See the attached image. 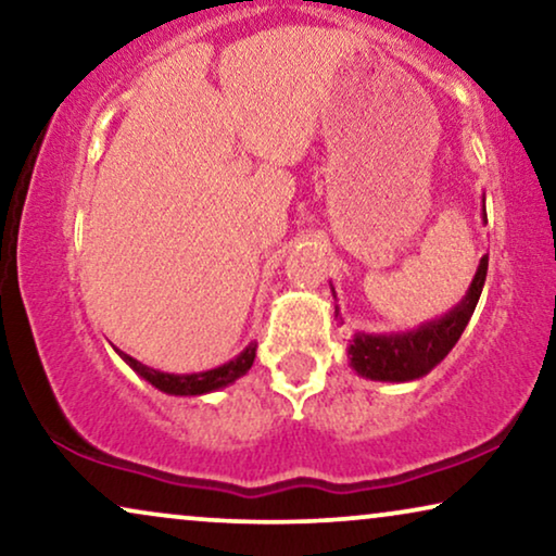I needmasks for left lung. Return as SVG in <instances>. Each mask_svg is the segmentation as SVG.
Wrapping results in <instances>:
<instances>
[{
	"instance_id": "left-lung-1",
	"label": "left lung",
	"mask_w": 556,
	"mask_h": 556,
	"mask_svg": "<svg viewBox=\"0 0 556 556\" xmlns=\"http://www.w3.org/2000/svg\"><path fill=\"white\" fill-rule=\"evenodd\" d=\"M485 219V210H483ZM485 273H489V255L481 257L468 293L463 295L458 306L447 311L445 316L425 321L413 331L400 333H364L356 331L349 344V362L359 377L375 379V382H413L435 369L445 359L447 352L458 344L460 333L473 316L476 303L481 299ZM333 291V288H331ZM337 299V293H333ZM333 314L339 316V306Z\"/></svg>"
}]
</instances>
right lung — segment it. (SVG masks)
<instances>
[{"label":"right lung","instance_id":"right-lung-1","mask_svg":"<svg viewBox=\"0 0 556 556\" xmlns=\"http://www.w3.org/2000/svg\"><path fill=\"white\" fill-rule=\"evenodd\" d=\"M255 349L257 344H248L242 352L230 359L227 364H219L215 369H207V371H194V375H169V371H159V369H151L147 364H141L139 359H134V356H128L124 352H118L121 359H124L128 367H131L136 375L141 379H147L151 387H156V390H162L166 394H174V397H197V394H207V392H215V390H223V387L232 384L235 379H240L242 375H248V369L253 367L255 362Z\"/></svg>","mask_w":556,"mask_h":556}]
</instances>
